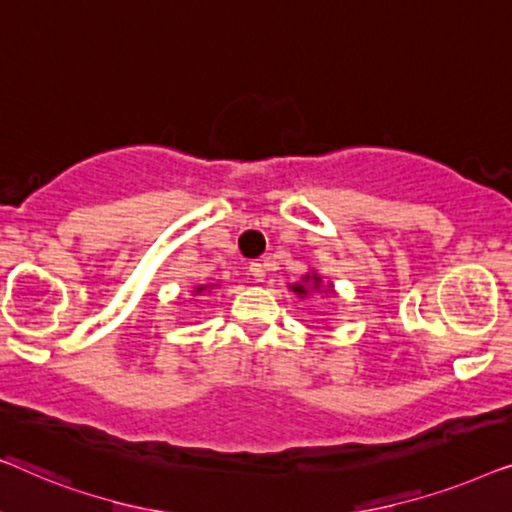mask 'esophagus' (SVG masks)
<instances>
[{
	"label": "esophagus",
	"mask_w": 512,
	"mask_h": 512,
	"mask_svg": "<svg viewBox=\"0 0 512 512\" xmlns=\"http://www.w3.org/2000/svg\"><path fill=\"white\" fill-rule=\"evenodd\" d=\"M249 275L256 279V282H263L265 279V265L263 263H251L249 265Z\"/></svg>",
	"instance_id": "esophagus-1"
}]
</instances>
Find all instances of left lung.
Instances as JSON below:
<instances>
[{
  "label": "left lung",
  "instance_id": "obj_1",
  "mask_svg": "<svg viewBox=\"0 0 512 512\" xmlns=\"http://www.w3.org/2000/svg\"><path fill=\"white\" fill-rule=\"evenodd\" d=\"M307 279H310V275H307ZM312 279H314V286H317V284L321 282V277H312ZM293 291L300 293V296H305V293H307V289H305L303 284H296V286H293Z\"/></svg>",
  "mask_w": 512,
  "mask_h": 512
}]
</instances>
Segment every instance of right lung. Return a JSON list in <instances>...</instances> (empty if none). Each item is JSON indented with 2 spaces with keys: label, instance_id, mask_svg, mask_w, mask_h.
<instances>
[{
  "label": "right lung",
  "instance_id": "add662e5",
  "mask_svg": "<svg viewBox=\"0 0 512 512\" xmlns=\"http://www.w3.org/2000/svg\"><path fill=\"white\" fill-rule=\"evenodd\" d=\"M202 291H205V286H198V291H195V293H202Z\"/></svg>",
  "mask_w": 512,
  "mask_h": 512
}]
</instances>
